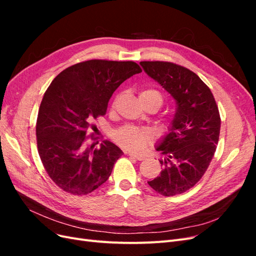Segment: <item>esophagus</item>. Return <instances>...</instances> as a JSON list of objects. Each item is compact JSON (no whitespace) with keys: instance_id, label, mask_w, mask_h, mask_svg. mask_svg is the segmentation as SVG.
Masks as SVG:
<instances>
[{"instance_id":"1","label":"esophagus","mask_w":256,"mask_h":256,"mask_svg":"<svg viewBox=\"0 0 256 256\" xmlns=\"http://www.w3.org/2000/svg\"><path fill=\"white\" fill-rule=\"evenodd\" d=\"M129 156L134 158V159H136V160H138V161H142V160L145 159L144 156H138V154H129Z\"/></svg>"}]
</instances>
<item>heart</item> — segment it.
Instances as JSON below:
<instances>
[{
    "label": "heart",
    "instance_id": "1",
    "mask_svg": "<svg viewBox=\"0 0 256 256\" xmlns=\"http://www.w3.org/2000/svg\"><path fill=\"white\" fill-rule=\"evenodd\" d=\"M140 100H152V102H157L159 106L164 102L160 92L152 88L141 92ZM115 102H116L114 100L112 106H115ZM113 138L124 150L131 152H140L152 141V134L148 129L127 125L114 131Z\"/></svg>",
    "mask_w": 256,
    "mask_h": 256
}]
</instances>
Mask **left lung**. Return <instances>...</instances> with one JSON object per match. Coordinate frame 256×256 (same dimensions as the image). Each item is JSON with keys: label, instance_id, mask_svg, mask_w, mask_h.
Wrapping results in <instances>:
<instances>
[{"label": "left lung", "instance_id": "1", "mask_svg": "<svg viewBox=\"0 0 256 256\" xmlns=\"http://www.w3.org/2000/svg\"><path fill=\"white\" fill-rule=\"evenodd\" d=\"M140 65L176 102L168 134L156 146L164 168L147 182L164 196L180 194L202 178L214 157L221 126L218 106L209 88L188 68L158 60Z\"/></svg>", "mask_w": 256, "mask_h": 256}]
</instances>
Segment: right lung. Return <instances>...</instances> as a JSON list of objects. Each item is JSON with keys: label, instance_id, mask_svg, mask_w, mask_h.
Wrapping results in <instances>:
<instances>
[{"label": "right lung", "instance_id": "1", "mask_svg": "<svg viewBox=\"0 0 256 256\" xmlns=\"http://www.w3.org/2000/svg\"><path fill=\"white\" fill-rule=\"evenodd\" d=\"M142 69L134 62L90 60L58 74L46 90L36 122L40 160L58 187L86 196L110 177L124 154L104 140L88 145V131L106 112L115 90Z\"/></svg>", "mask_w": 256, "mask_h": 256}]
</instances>
